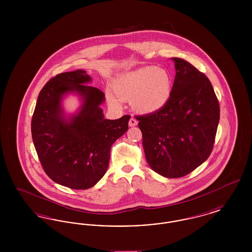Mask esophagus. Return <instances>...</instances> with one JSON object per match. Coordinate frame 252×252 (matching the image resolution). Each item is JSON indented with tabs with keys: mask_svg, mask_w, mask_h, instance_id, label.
<instances>
[{
	"mask_svg": "<svg viewBox=\"0 0 252 252\" xmlns=\"http://www.w3.org/2000/svg\"><path fill=\"white\" fill-rule=\"evenodd\" d=\"M128 125H129V126H130V127H134V126H136L138 125V122H137V120H136L135 118L131 117V118H130V120L128 122Z\"/></svg>",
	"mask_w": 252,
	"mask_h": 252,
	"instance_id": "34e87169",
	"label": "esophagus"
}]
</instances>
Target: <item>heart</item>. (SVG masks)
Listing matches in <instances>:
<instances>
[{"label":"heart","instance_id":"b5f03b06","mask_svg":"<svg viewBox=\"0 0 252 252\" xmlns=\"http://www.w3.org/2000/svg\"><path fill=\"white\" fill-rule=\"evenodd\" d=\"M172 87L170 73L155 66L124 73L112 83L115 94L123 99L132 98V107L141 113H153L163 108L170 99ZM118 96L108 93L109 105L120 107Z\"/></svg>","mask_w":252,"mask_h":252}]
</instances>
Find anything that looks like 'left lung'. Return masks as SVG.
Returning <instances> with one entry per match:
<instances>
[{
    "mask_svg": "<svg viewBox=\"0 0 252 252\" xmlns=\"http://www.w3.org/2000/svg\"><path fill=\"white\" fill-rule=\"evenodd\" d=\"M167 104L137 116L148 165L168 179L181 178L211 155L220 118L214 88L203 72L180 58Z\"/></svg>",
    "mask_w": 252,
    "mask_h": 252,
    "instance_id": "left-lung-1",
    "label": "left lung"
}]
</instances>
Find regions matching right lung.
<instances>
[{
  "label": "right lung",
  "instance_id": "right-lung-1",
  "mask_svg": "<svg viewBox=\"0 0 252 252\" xmlns=\"http://www.w3.org/2000/svg\"><path fill=\"white\" fill-rule=\"evenodd\" d=\"M84 70L62 72L40 91L31 131L39 161L49 178L62 186L85 190L94 186L108 170L110 148L128 128L129 115L104 117L105 94L90 86ZM76 94L82 105L66 115L62 100Z\"/></svg>",
  "mask_w": 252,
  "mask_h": 252
}]
</instances>
